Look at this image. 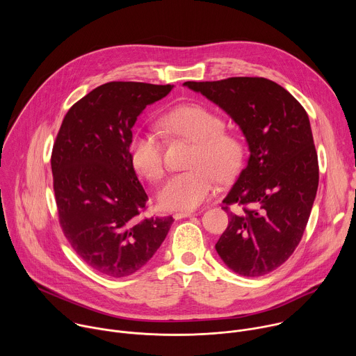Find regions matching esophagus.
Masks as SVG:
<instances>
[{"label":"esophagus","mask_w":356,"mask_h":356,"mask_svg":"<svg viewBox=\"0 0 356 356\" xmlns=\"http://www.w3.org/2000/svg\"><path fill=\"white\" fill-rule=\"evenodd\" d=\"M193 214H194L193 211H179V213H175V214H173V218H175V220H181V218L191 217Z\"/></svg>","instance_id":"1"}]
</instances>
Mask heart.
<instances>
[{
    "label": "heart",
    "mask_w": 356,
    "mask_h": 356,
    "mask_svg": "<svg viewBox=\"0 0 356 356\" xmlns=\"http://www.w3.org/2000/svg\"><path fill=\"white\" fill-rule=\"evenodd\" d=\"M224 120L201 106H181L162 118V128L197 143L191 166L173 175L159 190L158 201L166 210L190 211L200 207L218 186V176H235L245 158L239 136L224 131ZM129 159L138 175L156 181L165 173L163 146L156 132L139 128L129 140Z\"/></svg>",
    "instance_id": "obj_1"
}]
</instances>
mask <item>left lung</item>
Masks as SVG:
<instances>
[{"label": "left lung", "instance_id": "8db88e82", "mask_svg": "<svg viewBox=\"0 0 356 356\" xmlns=\"http://www.w3.org/2000/svg\"><path fill=\"white\" fill-rule=\"evenodd\" d=\"M183 86L222 108L246 139L249 158L222 201L229 222L216 249L235 273L264 276L290 258L316 200L318 159L309 115L287 90L264 77ZM235 202L256 210L235 215L227 209Z\"/></svg>", "mask_w": 356, "mask_h": 356}]
</instances>
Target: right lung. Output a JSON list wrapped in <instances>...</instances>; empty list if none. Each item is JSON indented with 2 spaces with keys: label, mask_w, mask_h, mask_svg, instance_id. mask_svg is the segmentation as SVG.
Instances as JSON below:
<instances>
[{
  "label": "right lung",
  "mask_w": 356,
  "mask_h": 356,
  "mask_svg": "<svg viewBox=\"0 0 356 356\" xmlns=\"http://www.w3.org/2000/svg\"><path fill=\"white\" fill-rule=\"evenodd\" d=\"M173 86L111 81L67 111L52 152L59 221L77 255L95 272L125 277L165 241L172 217H139L147 195L129 159L132 127Z\"/></svg>",
  "instance_id": "right-lung-1"
}]
</instances>
